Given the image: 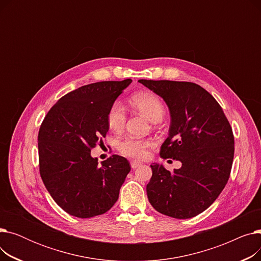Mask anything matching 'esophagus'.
<instances>
[{"instance_id": "esophagus-1", "label": "esophagus", "mask_w": 261, "mask_h": 261, "mask_svg": "<svg viewBox=\"0 0 261 261\" xmlns=\"http://www.w3.org/2000/svg\"><path fill=\"white\" fill-rule=\"evenodd\" d=\"M143 163H141V162H139V161H132L131 162V167L133 168V169H135V168H138V167H140L141 165H142Z\"/></svg>"}]
</instances>
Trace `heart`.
<instances>
[{"mask_svg":"<svg viewBox=\"0 0 261 261\" xmlns=\"http://www.w3.org/2000/svg\"><path fill=\"white\" fill-rule=\"evenodd\" d=\"M131 105L144 114L150 121L159 122L165 115V107H164L161 99L152 93H139L131 98ZM107 121L109 128L119 132L122 130L126 122V109L120 101H115L110 107ZM152 145V142L149 140L136 139L132 136H126L120 139L116 148L118 151L129 158L142 160L147 155V149Z\"/></svg>","mask_w":261,"mask_h":261,"instance_id":"obj_1","label":"heart"}]
</instances>
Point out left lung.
Returning a JSON list of instances; mask_svg holds the SVG:
<instances>
[{
  "instance_id": "8db88e82",
  "label": "left lung",
  "mask_w": 261,
  "mask_h": 261,
  "mask_svg": "<svg viewBox=\"0 0 261 261\" xmlns=\"http://www.w3.org/2000/svg\"><path fill=\"white\" fill-rule=\"evenodd\" d=\"M139 82L169 109V133L161 158L182 163L173 172L152 164L148 200L163 215L193 218L211 206L228 181L235 149L232 130L220 105L202 87L185 81Z\"/></svg>"
}]
</instances>
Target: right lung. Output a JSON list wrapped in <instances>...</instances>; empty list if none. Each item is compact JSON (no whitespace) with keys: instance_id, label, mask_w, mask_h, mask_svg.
<instances>
[{"instance_id":"add662e5","label":"right lung","mask_w":261,"mask_h":261,"mask_svg":"<svg viewBox=\"0 0 261 261\" xmlns=\"http://www.w3.org/2000/svg\"><path fill=\"white\" fill-rule=\"evenodd\" d=\"M131 82H95L67 93L51 107L40 127V174L51 198L67 214L99 216L118 199L130 163L113 154L99 165L91 149L106 138L109 109Z\"/></svg>"}]
</instances>
